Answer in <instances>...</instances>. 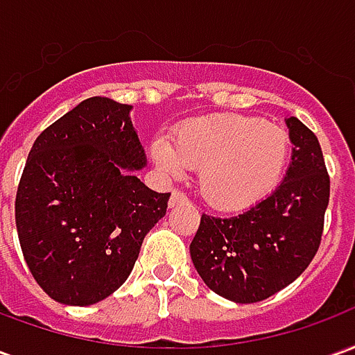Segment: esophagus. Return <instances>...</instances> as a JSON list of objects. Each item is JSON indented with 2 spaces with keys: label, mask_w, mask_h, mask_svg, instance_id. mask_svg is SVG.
<instances>
[{
  "label": "esophagus",
  "mask_w": 355,
  "mask_h": 355,
  "mask_svg": "<svg viewBox=\"0 0 355 355\" xmlns=\"http://www.w3.org/2000/svg\"><path fill=\"white\" fill-rule=\"evenodd\" d=\"M186 201H188V198H186L184 193L173 190V193H171V198H169V207H177L178 203H186Z\"/></svg>",
  "instance_id": "obj_1"
}]
</instances>
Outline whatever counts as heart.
I'll return each mask as SVG.
<instances>
[{"mask_svg": "<svg viewBox=\"0 0 355 355\" xmlns=\"http://www.w3.org/2000/svg\"><path fill=\"white\" fill-rule=\"evenodd\" d=\"M291 154L279 125L261 117L224 116L178 127L171 144L155 140L152 157L169 175L200 169L203 198L223 211H243L274 192Z\"/></svg>", "mask_w": 355, "mask_h": 355, "instance_id": "b5f03b06", "label": "heart"}]
</instances>
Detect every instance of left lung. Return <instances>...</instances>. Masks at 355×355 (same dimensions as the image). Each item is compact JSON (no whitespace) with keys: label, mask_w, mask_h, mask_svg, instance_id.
<instances>
[{"label":"left lung","mask_w":355,"mask_h":355,"mask_svg":"<svg viewBox=\"0 0 355 355\" xmlns=\"http://www.w3.org/2000/svg\"><path fill=\"white\" fill-rule=\"evenodd\" d=\"M285 123L293 154L282 184L241 215H201L190 243L201 279L232 302H261L285 289L320 249L329 205L321 146L300 119Z\"/></svg>","instance_id":"8db88e82"}]
</instances>
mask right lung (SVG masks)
I'll return each instance as SVG.
<instances>
[{
  "label": "right lung",
  "mask_w": 355,
  "mask_h": 355,
  "mask_svg": "<svg viewBox=\"0 0 355 355\" xmlns=\"http://www.w3.org/2000/svg\"><path fill=\"white\" fill-rule=\"evenodd\" d=\"M129 104L91 96L35 139L15 218L22 254L53 300L91 306L119 289L171 193L131 171L146 165Z\"/></svg>",
  "instance_id": "add662e5"
}]
</instances>
